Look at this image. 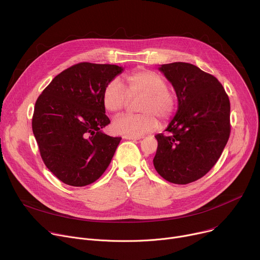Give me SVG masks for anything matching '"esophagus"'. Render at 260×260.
Listing matches in <instances>:
<instances>
[{"instance_id": "34e87169", "label": "esophagus", "mask_w": 260, "mask_h": 260, "mask_svg": "<svg viewBox=\"0 0 260 260\" xmlns=\"http://www.w3.org/2000/svg\"><path fill=\"white\" fill-rule=\"evenodd\" d=\"M123 138H124V139H126V140H134V141H137V140H140V139H141V138H137V137L128 136V135H125V136H123Z\"/></svg>"}]
</instances>
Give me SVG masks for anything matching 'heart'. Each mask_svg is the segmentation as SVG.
<instances>
[{"label": "heart", "instance_id": "b5f03b06", "mask_svg": "<svg viewBox=\"0 0 260 260\" xmlns=\"http://www.w3.org/2000/svg\"><path fill=\"white\" fill-rule=\"evenodd\" d=\"M125 92L118 80L110 81L102 93V104L110 113H117L125 106L129 98L142 96L139 102L141 114H124L117 117L112 128L117 134L140 138L154 131L157 125L155 115L161 119H169L176 108V96L167 88V82L159 74L140 69L124 77Z\"/></svg>", "mask_w": 260, "mask_h": 260}]
</instances>
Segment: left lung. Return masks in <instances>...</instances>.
<instances>
[{
    "instance_id": "1",
    "label": "left lung",
    "mask_w": 260,
    "mask_h": 260,
    "mask_svg": "<svg viewBox=\"0 0 260 260\" xmlns=\"http://www.w3.org/2000/svg\"><path fill=\"white\" fill-rule=\"evenodd\" d=\"M173 85L178 109L166 132L158 134L153 158L156 172L174 184H188L217 162L231 134V104L221 83L188 62L160 64Z\"/></svg>"
}]
</instances>
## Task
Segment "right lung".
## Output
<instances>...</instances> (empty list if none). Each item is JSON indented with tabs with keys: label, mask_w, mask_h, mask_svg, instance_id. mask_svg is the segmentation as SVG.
<instances>
[{
	"label": "right lung",
	"mask_w": 260,
	"mask_h": 260,
	"mask_svg": "<svg viewBox=\"0 0 260 260\" xmlns=\"http://www.w3.org/2000/svg\"><path fill=\"white\" fill-rule=\"evenodd\" d=\"M123 70L116 64H74L55 76L37 100L32 133L45 166L64 184L86 186L112 160L121 138L102 132L110 123L102 93Z\"/></svg>",
	"instance_id": "add662e5"
}]
</instances>
